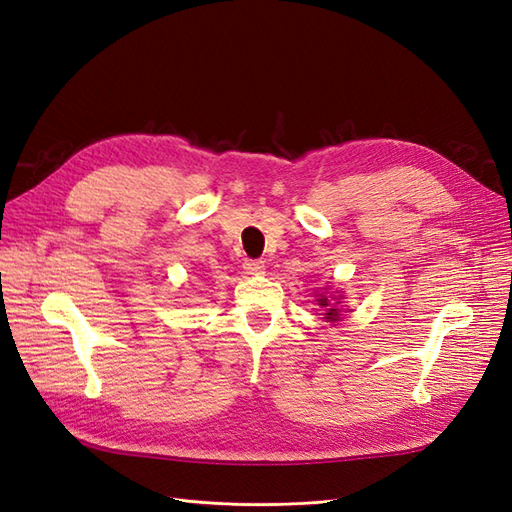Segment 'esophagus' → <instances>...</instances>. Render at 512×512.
<instances>
[{
    "mask_svg": "<svg viewBox=\"0 0 512 512\" xmlns=\"http://www.w3.org/2000/svg\"><path fill=\"white\" fill-rule=\"evenodd\" d=\"M243 269H245V273H250V275H260L262 271H265V262L250 258V260L243 262Z\"/></svg>",
    "mask_w": 512,
    "mask_h": 512,
    "instance_id": "34e87169",
    "label": "esophagus"
}]
</instances>
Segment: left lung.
I'll list each match as a JSON object with an SVG mask.
<instances>
[{"mask_svg":"<svg viewBox=\"0 0 512 512\" xmlns=\"http://www.w3.org/2000/svg\"><path fill=\"white\" fill-rule=\"evenodd\" d=\"M318 303H320L322 307H327V305H329V299H327V297H322V299H318ZM327 318H329V320H337V318H339V312H337V309H329V312H327Z\"/></svg>","mask_w":512,"mask_h":512,"instance_id":"left-lung-1","label":"left lung"}]
</instances>
